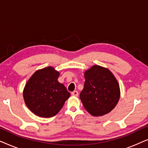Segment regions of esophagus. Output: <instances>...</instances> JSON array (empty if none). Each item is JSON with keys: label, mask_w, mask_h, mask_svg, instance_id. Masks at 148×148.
<instances>
[{"label": "esophagus", "mask_w": 148, "mask_h": 148, "mask_svg": "<svg viewBox=\"0 0 148 148\" xmlns=\"http://www.w3.org/2000/svg\"><path fill=\"white\" fill-rule=\"evenodd\" d=\"M78 92L77 91H73V92H71V95L73 96H78Z\"/></svg>", "instance_id": "1"}]
</instances>
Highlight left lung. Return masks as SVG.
Returning <instances> with one entry per match:
<instances>
[{"label":"left lung","mask_w":148,"mask_h":148,"mask_svg":"<svg viewBox=\"0 0 148 148\" xmlns=\"http://www.w3.org/2000/svg\"><path fill=\"white\" fill-rule=\"evenodd\" d=\"M84 88L80 99L91 115L101 116L112 111L121 96L120 87L108 69L93 65L84 72Z\"/></svg>","instance_id":"obj_1"}]
</instances>
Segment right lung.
<instances>
[{"label":"right lung","instance_id":"1","mask_svg":"<svg viewBox=\"0 0 148 148\" xmlns=\"http://www.w3.org/2000/svg\"><path fill=\"white\" fill-rule=\"evenodd\" d=\"M60 73L52 66L39 69L24 87L23 96L27 108L43 118L55 116L70 97L63 84L58 82Z\"/></svg>","mask_w":148,"mask_h":148}]
</instances>
